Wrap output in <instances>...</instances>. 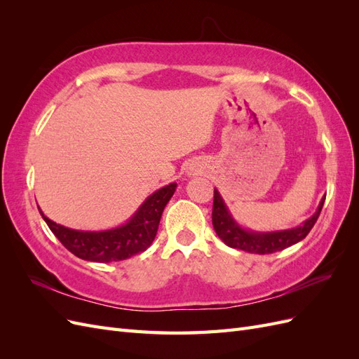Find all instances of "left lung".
<instances>
[{
  "label": "left lung",
  "mask_w": 359,
  "mask_h": 359,
  "mask_svg": "<svg viewBox=\"0 0 359 359\" xmlns=\"http://www.w3.org/2000/svg\"><path fill=\"white\" fill-rule=\"evenodd\" d=\"M325 198H322L316 212L307 219L301 226L293 229L277 231V232H253L247 231L238 224L232 214L220 196V193L214 189V203H212V226L215 233L220 240L232 248L244 250L247 253L255 255H269L285 250L293 244L299 243L309 235L314 223L318 222Z\"/></svg>",
  "instance_id": "obj_1"
}]
</instances>
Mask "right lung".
<instances>
[{"instance_id": "add662e5", "label": "right lung", "mask_w": 359, "mask_h": 359, "mask_svg": "<svg viewBox=\"0 0 359 359\" xmlns=\"http://www.w3.org/2000/svg\"><path fill=\"white\" fill-rule=\"evenodd\" d=\"M177 182H170L169 186L154 191L126 224L109 231L88 232L69 229L49 220L40 208L39 211L52 233L74 256L90 262H118L145 252L153 244L163 210L173 196Z\"/></svg>"}]
</instances>
